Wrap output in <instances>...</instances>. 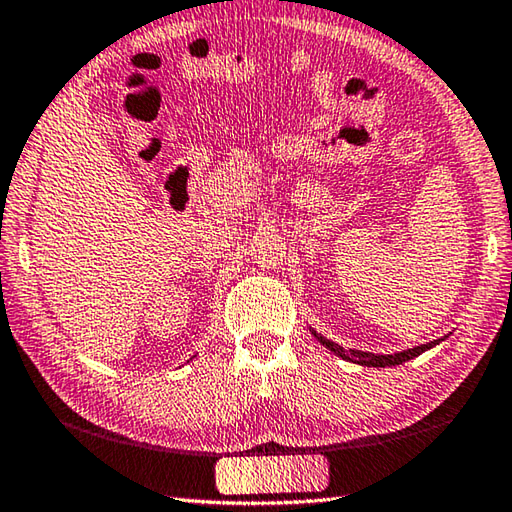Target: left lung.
<instances>
[{"label":"left lung","instance_id":"left-lung-1","mask_svg":"<svg viewBox=\"0 0 512 512\" xmlns=\"http://www.w3.org/2000/svg\"><path fill=\"white\" fill-rule=\"evenodd\" d=\"M311 329V327H309ZM311 334L316 336V339L325 345L327 350H332L334 354H339L341 359H348L352 363H359V366H368V368H391V366H400V363L409 361L413 357H418V354L427 352L429 348H433V345H438V341H431L427 345H418V348H411V350H402V352H395V354H372V352H361V350H345L343 345L334 343L325 339L323 334H318L316 329H311Z\"/></svg>","mask_w":512,"mask_h":512}]
</instances>
